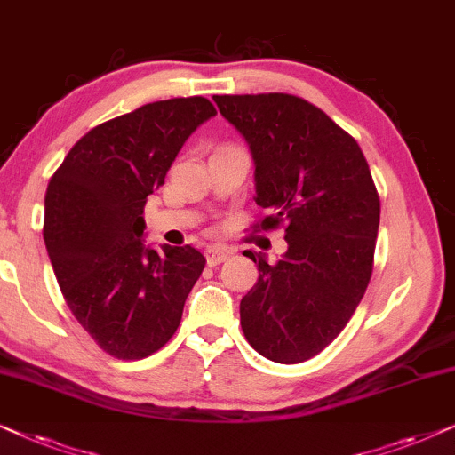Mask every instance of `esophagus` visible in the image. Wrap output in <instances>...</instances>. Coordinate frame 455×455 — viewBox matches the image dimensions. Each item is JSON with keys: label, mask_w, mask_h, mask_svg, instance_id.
Listing matches in <instances>:
<instances>
[{"label": "esophagus", "mask_w": 455, "mask_h": 455, "mask_svg": "<svg viewBox=\"0 0 455 455\" xmlns=\"http://www.w3.org/2000/svg\"><path fill=\"white\" fill-rule=\"evenodd\" d=\"M228 256H231V251L224 250V247H208V250H205V262H208V266H218L227 262Z\"/></svg>", "instance_id": "esophagus-1"}]
</instances>
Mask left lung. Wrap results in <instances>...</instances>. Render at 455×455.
I'll use <instances>...</instances> for the list:
<instances>
[{
    "instance_id": "8db88e82",
    "label": "left lung",
    "mask_w": 455,
    "mask_h": 455,
    "mask_svg": "<svg viewBox=\"0 0 455 455\" xmlns=\"http://www.w3.org/2000/svg\"><path fill=\"white\" fill-rule=\"evenodd\" d=\"M218 110L250 143L253 231L284 227L276 264L245 251L259 278L241 299V329L278 364L318 355L345 329L372 276L380 199L358 141L310 101L289 93L216 95Z\"/></svg>"
}]
</instances>
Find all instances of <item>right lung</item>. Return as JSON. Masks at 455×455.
I'll use <instances>...</instances> for the list:
<instances>
[{"mask_svg":"<svg viewBox=\"0 0 455 455\" xmlns=\"http://www.w3.org/2000/svg\"><path fill=\"white\" fill-rule=\"evenodd\" d=\"M214 114L199 95L145 104L78 139L47 185L44 239L58 284L78 324L114 358L164 347L202 275L196 247L143 245V208L187 137Z\"/></svg>","mask_w":455,"mask_h":455,"instance_id":"add662e5","label":"right lung"}]
</instances>
